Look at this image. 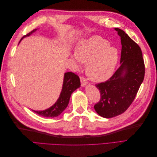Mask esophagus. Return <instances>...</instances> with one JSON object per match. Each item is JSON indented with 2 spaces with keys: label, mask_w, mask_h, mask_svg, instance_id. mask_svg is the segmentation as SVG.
<instances>
[{
  "label": "esophagus",
  "mask_w": 157,
  "mask_h": 157,
  "mask_svg": "<svg viewBox=\"0 0 157 157\" xmlns=\"http://www.w3.org/2000/svg\"><path fill=\"white\" fill-rule=\"evenodd\" d=\"M80 83H81V86H84L85 85H86L87 84V80L83 76H81V77H80Z\"/></svg>",
  "instance_id": "obj_1"
}]
</instances>
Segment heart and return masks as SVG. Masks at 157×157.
<instances>
[{"label": "heart", "instance_id": "obj_1", "mask_svg": "<svg viewBox=\"0 0 157 157\" xmlns=\"http://www.w3.org/2000/svg\"><path fill=\"white\" fill-rule=\"evenodd\" d=\"M75 56L81 62L87 63V75L94 82L105 81L110 77L118 59L117 50L99 36L80 42L76 48Z\"/></svg>", "mask_w": 157, "mask_h": 157}]
</instances>
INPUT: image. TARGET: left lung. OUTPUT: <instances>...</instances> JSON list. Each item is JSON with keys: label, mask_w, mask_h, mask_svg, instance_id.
Listing matches in <instances>:
<instances>
[{"label": "left lung", "mask_w": 157, "mask_h": 157, "mask_svg": "<svg viewBox=\"0 0 157 157\" xmlns=\"http://www.w3.org/2000/svg\"><path fill=\"white\" fill-rule=\"evenodd\" d=\"M115 30L121 39V66L107 81L96 84L101 98L94 105V109L98 115L107 118L121 115L127 110L145 77L140 47L124 31L118 28Z\"/></svg>", "instance_id": "1"}]
</instances>
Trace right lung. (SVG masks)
<instances>
[{"label": "right lung", "instance_id": "obj_1", "mask_svg": "<svg viewBox=\"0 0 157 157\" xmlns=\"http://www.w3.org/2000/svg\"><path fill=\"white\" fill-rule=\"evenodd\" d=\"M35 31L36 29L31 31L26 35L23 36L21 39V40L24 36L30 35L32 33ZM80 86V78L77 75H76L72 72H68L65 73L62 90H61L59 99L54 105L50 107L49 109H46L44 111H33L35 113L38 114V115L44 117H58L65 110V109L67 107L71 94H72L76 89L79 88Z\"/></svg>", "mask_w": 157, "mask_h": 157}]
</instances>
